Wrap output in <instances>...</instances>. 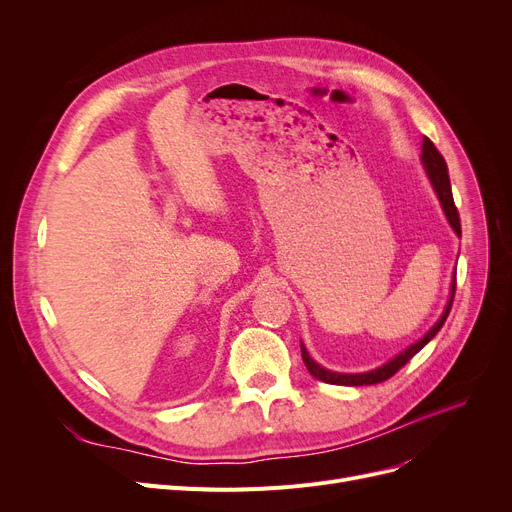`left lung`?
Returning a JSON list of instances; mask_svg holds the SVG:
<instances>
[{
  "mask_svg": "<svg viewBox=\"0 0 512 512\" xmlns=\"http://www.w3.org/2000/svg\"><path fill=\"white\" fill-rule=\"evenodd\" d=\"M421 159H423V166H425V172L429 176V180H432L436 193L440 197V203L444 207V213L446 218L450 222V226L454 228V232L461 236V218H459V209H456L454 205V199H452V188H450V178H448V166H446V159L442 157V153L436 149V145L429 141L427 137L423 139V147H421ZM454 292H456V276H454V284H452V290H450V301L442 313V317L436 321V326L429 330L421 340H417L415 344H411L405 353H400L398 357H394L390 363L382 365L380 369H373V371H367V373H334V371H328L324 367H319L307 353V348L301 344V351H303V361H305V367L309 369V373L313 375V378L326 382V384H336V386H371V384H380V382H386L390 380L392 375L405 367L421 348L432 340L440 328L444 326V321L452 309V301H454Z\"/></svg>",
  "mask_w": 512,
  "mask_h": 512,
  "instance_id": "obj_1",
  "label": "left lung"
}]
</instances>
